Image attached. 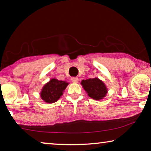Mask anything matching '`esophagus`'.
<instances>
[{
	"instance_id": "34e87169",
	"label": "esophagus",
	"mask_w": 151,
	"mask_h": 151,
	"mask_svg": "<svg viewBox=\"0 0 151 151\" xmlns=\"http://www.w3.org/2000/svg\"><path fill=\"white\" fill-rule=\"evenodd\" d=\"M78 81H79V79L77 77H73V78H71V81H72L73 83H77L78 82Z\"/></svg>"
}]
</instances>
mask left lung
<instances>
[{
	"mask_svg": "<svg viewBox=\"0 0 151 151\" xmlns=\"http://www.w3.org/2000/svg\"><path fill=\"white\" fill-rule=\"evenodd\" d=\"M81 84L88 96L94 100H102L108 93L105 84L97 77L82 80Z\"/></svg>",
	"mask_w": 151,
	"mask_h": 151,
	"instance_id": "left-lung-1",
	"label": "left lung"
}]
</instances>
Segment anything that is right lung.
<instances>
[{"instance_id":"right-lung-1","label":"right lung","mask_w":151,"mask_h":151,"mask_svg":"<svg viewBox=\"0 0 151 151\" xmlns=\"http://www.w3.org/2000/svg\"><path fill=\"white\" fill-rule=\"evenodd\" d=\"M68 83L59 81L57 78H51L42 86L40 96L42 100L47 103H54L63 95Z\"/></svg>"}]
</instances>
